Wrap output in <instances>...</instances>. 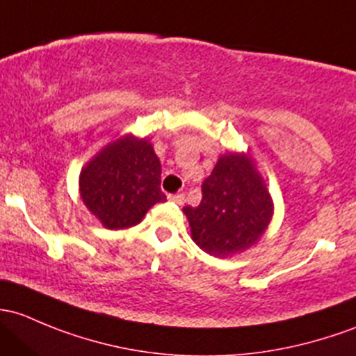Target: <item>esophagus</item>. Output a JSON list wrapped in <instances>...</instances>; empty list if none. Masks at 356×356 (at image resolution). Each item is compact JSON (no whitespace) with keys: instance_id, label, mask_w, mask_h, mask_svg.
<instances>
[{"instance_id":"1","label":"esophagus","mask_w":356,"mask_h":356,"mask_svg":"<svg viewBox=\"0 0 356 356\" xmlns=\"http://www.w3.org/2000/svg\"><path fill=\"white\" fill-rule=\"evenodd\" d=\"M168 200L174 201V203H177V204H182V203H184V194H182V193L168 194Z\"/></svg>"}]
</instances>
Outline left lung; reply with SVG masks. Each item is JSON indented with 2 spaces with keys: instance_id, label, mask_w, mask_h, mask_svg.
Here are the masks:
<instances>
[{
  "instance_id": "1",
  "label": "left lung",
  "mask_w": 356,
  "mask_h": 356,
  "mask_svg": "<svg viewBox=\"0 0 356 356\" xmlns=\"http://www.w3.org/2000/svg\"><path fill=\"white\" fill-rule=\"evenodd\" d=\"M201 191L200 207L184 208L200 249L228 257L259 242L271 222L273 200L249 155L220 156Z\"/></svg>"
}]
</instances>
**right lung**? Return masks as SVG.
I'll list each match as a JSON object with an SVG mask.
<instances>
[{
  "label": "right lung",
  "instance_id": "add662e5",
  "mask_svg": "<svg viewBox=\"0 0 356 356\" xmlns=\"http://www.w3.org/2000/svg\"><path fill=\"white\" fill-rule=\"evenodd\" d=\"M160 174L162 165L152 143L126 134L81 168V200L106 228H129L138 225L153 204L165 201Z\"/></svg>",
  "mask_w": 356,
  "mask_h": 356
}]
</instances>
